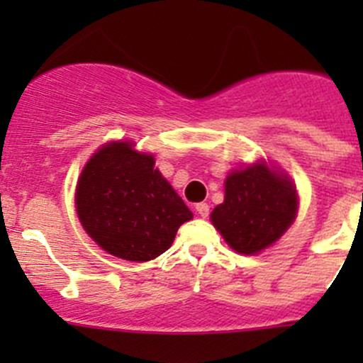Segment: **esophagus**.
Here are the masks:
<instances>
[{
	"label": "esophagus",
	"mask_w": 363,
	"mask_h": 363,
	"mask_svg": "<svg viewBox=\"0 0 363 363\" xmlns=\"http://www.w3.org/2000/svg\"><path fill=\"white\" fill-rule=\"evenodd\" d=\"M196 212L200 218H207L208 216V205L207 203H196Z\"/></svg>",
	"instance_id": "obj_1"
}]
</instances>
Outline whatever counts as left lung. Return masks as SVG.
<instances>
[{
    "instance_id": "left-lung-1",
    "label": "left lung",
    "mask_w": 363,
    "mask_h": 363,
    "mask_svg": "<svg viewBox=\"0 0 363 363\" xmlns=\"http://www.w3.org/2000/svg\"><path fill=\"white\" fill-rule=\"evenodd\" d=\"M298 196L290 177L258 161L233 170L225 181V202L211 221L232 250L240 255L272 246L295 221Z\"/></svg>"
}]
</instances>
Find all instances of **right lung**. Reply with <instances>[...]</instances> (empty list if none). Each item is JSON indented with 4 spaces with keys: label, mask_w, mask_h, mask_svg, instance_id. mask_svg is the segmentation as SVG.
<instances>
[{
    "label": "right lung",
    "mask_w": 363,
    "mask_h": 363,
    "mask_svg": "<svg viewBox=\"0 0 363 363\" xmlns=\"http://www.w3.org/2000/svg\"><path fill=\"white\" fill-rule=\"evenodd\" d=\"M75 207L87 235L130 262L163 255L193 218L155 168V156L135 151L133 142H108L91 156L77 182Z\"/></svg>",
    "instance_id": "1"
}]
</instances>
